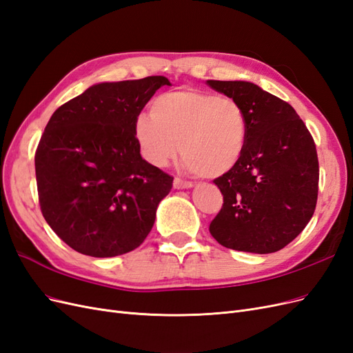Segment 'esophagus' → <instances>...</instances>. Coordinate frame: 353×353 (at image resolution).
Here are the masks:
<instances>
[{
  "label": "esophagus",
  "mask_w": 353,
  "mask_h": 353,
  "mask_svg": "<svg viewBox=\"0 0 353 353\" xmlns=\"http://www.w3.org/2000/svg\"><path fill=\"white\" fill-rule=\"evenodd\" d=\"M174 188L176 190H188V188H193V184L188 183V181H183L179 178L174 179Z\"/></svg>",
  "instance_id": "esophagus-1"
}]
</instances>
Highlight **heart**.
Segmentation results:
<instances>
[{"mask_svg": "<svg viewBox=\"0 0 353 353\" xmlns=\"http://www.w3.org/2000/svg\"><path fill=\"white\" fill-rule=\"evenodd\" d=\"M134 137L153 166H168L179 153L185 168L203 178H219L239 165L248 140L243 105L231 97L197 90L160 94L152 116L140 114Z\"/></svg>", "mask_w": 353, "mask_h": 353, "instance_id": "obj_1", "label": "heart"}]
</instances>
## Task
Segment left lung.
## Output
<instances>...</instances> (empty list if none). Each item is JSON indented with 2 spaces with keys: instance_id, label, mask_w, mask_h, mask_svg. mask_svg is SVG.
I'll return each instance as SVG.
<instances>
[{
  "instance_id": "obj_1",
  "label": "left lung",
  "mask_w": 353,
  "mask_h": 353,
  "mask_svg": "<svg viewBox=\"0 0 353 353\" xmlns=\"http://www.w3.org/2000/svg\"><path fill=\"white\" fill-rule=\"evenodd\" d=\"M237 100L248 119L239 165L216 178L223 206L209 231L232 250L274 253L311 221L318 197L316 148L290 104L248 81H206Z\"/></svg>"
}]
</instances>
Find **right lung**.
Here are the masks:
<instances>
[{
  "label": "right lung",
  "mask_w": 353,
  "mask_h": 353,
  "mask_svg": "<svg viewBox=\"0 0 353 353\" xmlns=\"http://www.w3.org/2000/svg\"><path fill=\"white\" fill-rule=\"evenodd\" d=\"M165 77L100 82L52 113L35 153L42 215L73 250L113 258L140 245L174 178L141 157L134 122Z\"/></svg>",
  "instance_id": "1"
}]
</instances>
